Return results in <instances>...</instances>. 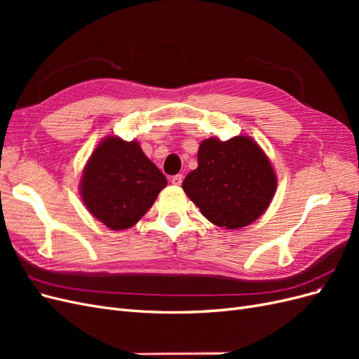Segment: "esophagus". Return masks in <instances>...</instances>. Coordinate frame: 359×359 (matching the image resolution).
Here are the masks:
<instances>
[{"mask_svg": "<svg viewBox=\"0 0 359 359\" xmlns=\"http://www.w3.org/2000/svg\"><path fill=\"white\" fill-rule=\"evenodd\" d=\"M170 182L173 184V186H181V182H182V175H175V177H172V178H170Z\"/></svg>", "mask_w": 359, "mask_h": 359, "instance_id": "obj_1", "label": "esophagus"}]
</instances>
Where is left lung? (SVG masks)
I'll list each match as a JSON object with an SVG mask.
<instances>
[{
	"label": "left lung",
	"mask_w": 359,
	"mask_h": 359,
	"mask_svg": "<svg viewBox=\"0 0 359 359\" xmlns=\"http://www.w3.org/2000/svg\"><path fill=\"white\" fill-rule=\"evenodd\" d=\"M182 190L211 223L240 229L257 220L277 190L269 158L248 136L210 137L198 151V169L182 181Z\"/></svg>",
	"instance_id": "8db88e82"
}]
</instances>
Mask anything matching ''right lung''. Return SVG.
<instances>
[{
    "mask_svg": "<svg viewBox=\"0 0 359 359\" xmlns=\"http://www.w3.org/2000/svg\"><path fill=\"white\" fill-rule=\"evenodd\" d=\"M166 184L136 140L107 136L86 161L79 189L86 210L97 220L123 231L142 219Z\"/></svg>",
    "mask_w": 359,
    "mask_h": 359,
    "instance_id": "right-lung-1",
    "label": "right lung"
}]
</instances>
